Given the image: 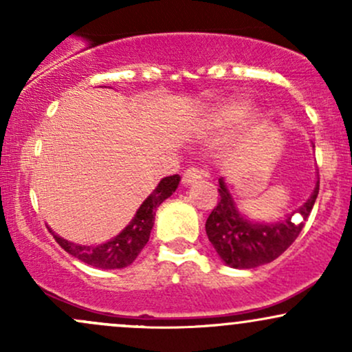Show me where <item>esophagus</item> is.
<instances>
[{
  "instance_id": "34e87169",
  "label": "esophagus",
  "mask_w": 352,
  "mask_h": 352,
  "mask_svg": "<svg viewBox=\"0 0 352 352\" xmlns=\"http://www.w3.org/2000/svg\"><path fill=\"white\" fill-rule=\"evenodd\" d=\"M201 172L199 168H187V170L184 172V177H182V182H184V185H192L195 184V182L201 180Z\"/></svg>"
}]
</instances>
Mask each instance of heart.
I'll return each instance as SVG.
<instances>
[{
    "label": "heart",
    "mask_w": 352,
    "mask_h": 352,
    "mask_svg": "<svg viewBox=\"0 0 352 352\" xmlns=\"http://www.w3.org/2000/svg\"><path fill=\"white\" fill-rule=\"evenodd\" d=\"M248 102H245V100H228V102L218 104L217 107L208 111L205 122L212 129H225L241 122L248 117Z\"/></svg>",
    "instance_id": "b5f03b06"
}]
</instances>
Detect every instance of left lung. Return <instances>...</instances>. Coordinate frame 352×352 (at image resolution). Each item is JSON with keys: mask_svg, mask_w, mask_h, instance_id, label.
Listing matches in <instances>:
<instances>
[{"mask_svg": "<svg viewBox=\"0 0 352 352\" xmlns=\"http://www.w3.org/2000/svg\"><path fill=\"white\" fill-rule=\"evenodd\" d=\"M218 184L220 199L207 218L205 230L221 261L240 270L272 263L283 252H286L300 235L319 192L318 179L308 200L294 212L302 218L300 222L297 221V217L293 218V213L278 218L276 221H254L238 208L223 177L218 179Z\"/></svg>", "mask_w": 352, "mask_h": 352, "instance_id": "obj_1", "label": "left lung"}]
</instances>
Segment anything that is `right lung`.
I'll return each instance as SVG.
<instances>
[{"label":"right lung","mask_w":352,"mask_h":352,"mask_svg":"<svg viewBox=\"0 0 352 352\" xmlns=\"http://www.w3.org/2000/svg\"><path fill=\"white\" fill-rule=\"evenodd\" d=\"M180 184L179 175L165 177L159 182L155 190L142 201L139 210L135 212L134 218L129 221L119 235L111 240L104 241L100 245H79L74 241L64 240L63 236L56 235L50 228L52 236L56 238L60 248L82 261V263L102 270H120L134 263V260L147 245L151 232L155 221V210L164 200L175 192Z\"/></svg>","instance_id":"add662e5"}]
</instances>
